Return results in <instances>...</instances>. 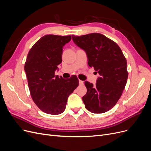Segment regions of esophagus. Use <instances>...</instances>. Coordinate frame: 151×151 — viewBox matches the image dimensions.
Segmentation results:
<instances>
[{"mask_svg":"<svg viewBox=\"0 0 151 151\" xmlns=\"http://www.w3.org/2000/svg\"><path fill=\"white\" fill-rule=\"evenodd\" d=\"M79 84L80 85H83L84 84V81H81V80H79Z\"/></svg>","mask_w":151,"mask_h":151,"instance_id":"obj_1","label":"esophagus"}]
</instances>
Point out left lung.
<instances>
[{"mask_svg": "<svg viewBox=\"0 0 151 151\" xmlns=\"http://www.w3.org/2000/svg\"><path fill=\"white\" fill-rule=\"evenodd\" d=\"M72 37L75 44L86 51L89 66L100 76L95 85L85 82V107L93 113L106 112L116 104L126 86L129 75L126 58L119 46L102 34Z\"/></svg>", "mask_w": 151, "mask_h": 151, "instance_id": "1", "label": "left lung"}]
</instances>
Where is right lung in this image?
I'll return each mask as SVG.
<instances>
[{"mask_svg": "<svg viewBox=\"0 0 151 151\" xmlns=\"http://www.w3.org/2000/svg\"><path fill=\"white\" fill-rule=\"evenodd\" d=\"M70 40V35L43 36L31 47L25 62L32 99L41 110L50 115L64 111L68 96L79 86L76 76L64 79L55 75L62 62L63 46Z\"/></svg>", "mask_w": 151, "mask_h": 151, "instance_id": "right-lung-1", "label": "right lung"}]
</instances>
